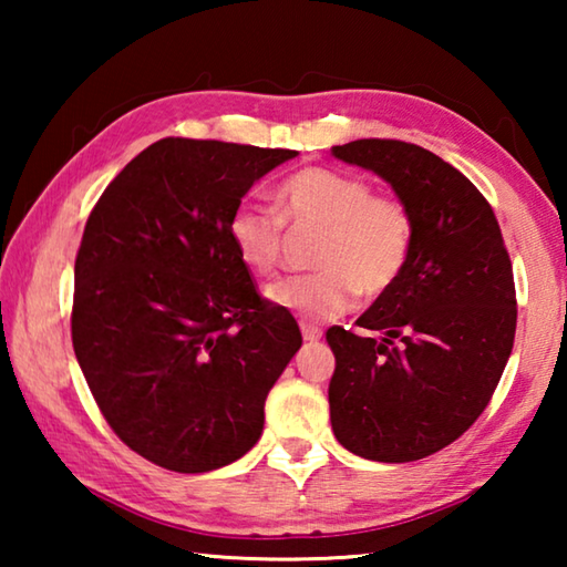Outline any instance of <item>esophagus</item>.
Instances as JSON below:
<instances>
[{
    "instance_id": "obj_1",
    "label": "esophagus",
    "mask_w": 567,
    "mask_h": 567,
    "mask_svg": "<svg viewBox=\"0 0 567 567\" xmlns=\"http://www.w3.org/2000/svg\"><path fill=\"white\" fill-rule=\"evenodd\" d=\"M300 330H302V338L307 342H315L322 338V330L318 328V324H310V322H300Z\"/></svg>"
}]
</instances>
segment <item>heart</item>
Wrapping results in <instances>:
<instances>
[{
	"mask_svg": "<svg viewBox=\"0 0 567 567\" xmlns=\"http://www.w3.org/2000/svg\"><path fill=\"white\" fill-rule=\"evenodd\" d=\"M275 209L239 205L227 233L249 272L267 277L282 262L287 233H322L312 275L267 287V300L305 320H332L352 310L358 295L380 297L400 280L410 260L412 215L395 195H375L364 177L328 167H305L275 192Z\"/></svg>",
	"mask_w": 567,
	"mask_h": 567,
	"instance_id": "obj_1",
	"label": "heart"
}]
</instances>
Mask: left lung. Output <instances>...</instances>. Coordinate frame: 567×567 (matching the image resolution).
Returning a JSON list of instances; mask_svg holds the SVG:
<instances>
[{
	"mask_svg": "<svg viewBox=\"0 0 567 567\" xmlns=\"http://www.w3.org/2000/svg\"><path fill=\"white\" fill-rule=\"evenodd\" d=\"M332 155L375 172L412 215L400 280L328 330L332 433L350 453L412 463L483 415L513 352V265L493 207L463 172L400 140H354ZM368 329L382 339H370Z\"/></svg>",
	"mask_w": 567,
	"mask_h": 567,
	"instance_id": "left-lung-1",
	"label": "left lung"
}]
</instances>
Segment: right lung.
<instances>
[{
  "label": "right lung",
  "instance_id": "add662e5",
  "mask_svg": "<svg viewBox=\"0 0 567 567\" xmlns=\"http://www.w3.org/2000/svg\"><path fill=\"white\" fill-rule=\"evenodd\" d=\"M297 157L217 140L142 150L84 225L72 344L124 445L175 473L235 463L302 334L262 300L227 225L247 189Z\"/></svg>",
  "mask_w": 567,
  "mask_h": 567
}]
</instances>
